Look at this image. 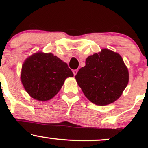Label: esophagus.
I'll return each mask as SVG.
<instances>
[{"instance_id":"34e87169","label":"esophagus","mask_w":148,"mask_h":148,"mask_svg":"<svg viewBox=\"0 0 148 148\" xmlns=\"http://www.w3.org/2000/svg\"><path fill=\"white\" fill-rule=\"evenodd\" d=\"M77 72H78V69H74L73 70V73H74V75L75 76L76 74H77Z\"/></svg>"}]
</instances>
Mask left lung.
<instances>
[{
	"mask_svg": "<svg viewBox=\"0 0 148 148\" xmlns=\"http://www.w3.org/2000/svg\"><path fill=\"white\" fill-rule=\"evenodd\" d=\"M75 78L91 102L105 106L121 96L128 84L129 72L118 53L104 49L88 57Z\"/></svg>",
	"mask_w": 148,
	"mask_h": 148,
	"instance_id": "8db88e82",
	"label": "left lung"
}]
</instances>
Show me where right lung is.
Segmentation results:
<instances>
[{
    "label": "right lung",
    "mask_w": 148,
    "mask_h": 148,
    "mask_svg": "<svg viewBox=\"0 0 148 148\" xmlns=\"http://www.w3.org/2000/svg\"><path fill=\"white\" fill-rule=\"evenodd\" d=\"M74 74L66 62L51 53H37L22 66L21 82L34 99L47 101L58 92L67 77Z\"/></svg>",
    "instance_id": "right-lung-1"
}]
</instances>
